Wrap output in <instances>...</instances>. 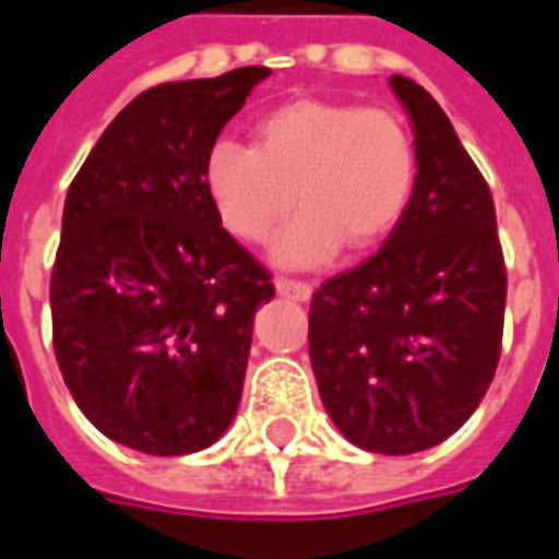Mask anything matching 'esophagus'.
Segmentation results:
<instances>
[{
	"label": "esophagus",
	"instance_id": "obj_1",
	"mask_svg": "<svg viewBox=\"0 0 559 559\" xmlns=\"http://www.w3.org/2000/svg\"><path fill=\"white\" fill-rule=\"evenodd\" d=\"M275 290L281 293V296H293V299H299V301H308L311 299V293H313V284L311 281H299V278H275Z\"/></svg>",
	"mask_w": 559,
	"mask_h": 559
}]
</instances>
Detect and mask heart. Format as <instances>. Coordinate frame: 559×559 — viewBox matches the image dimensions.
I'll return each mask as SVG.
<instances>
[{
    "label": "heart",
    "mask_w": 559,
    "mask_h": 559,
    "mask_svg": "<svg viewBox=\"0 0 559 559\" xmlns=\"http://www.w3.org/2000/svg\"><path fill=\"white\" fill-rule=\"evenodd\" d=\"M204 183L227 230L246 242L269 239L299 195L305 206L275 254L313 266L394 230L415 195L417 144L396 111L299 97L260 115L254 144L218 139Z\"/></svg>",
    "instance_id": "heart-1"
}]
</instances>
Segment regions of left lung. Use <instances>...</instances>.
Listing matches in <instances>:
<instances>
[{
	"instance_id": "obj_1",
	"label": "left lung",
	"mask_w": 559,
	"mask_h": 559,
	"mask_svg": "<svg viewBox=\"0 0 559 559\" xmlns=\"http://www.w3.org/2000/svg\"><path fill=\"white\" fill-rule=\"evenodd\" d=\"M391 85L415 123V195L376 254L313 293L308 343L343 436L403 456L453 436L489 391L507 266L489 183L444 109L408 76Z\"/></svg>"
}]
</instances>
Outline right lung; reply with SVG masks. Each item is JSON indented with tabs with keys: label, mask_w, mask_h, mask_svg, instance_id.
Instances as JSON below:
<instances>
[{
	"label": "right lung",
	"mask_w": 559,
	"mask_h": 559,
	"mask_svg": "<svg viewBox=\"0 0 559 559\" xmlns=\"http://www.w3.org/2000/svg\"><path fill=\"white\" fill-rule=\"evenodd\" d=\"M269 68L142 91L73 177L49 278L52 349L94 427L151 456L237 415L272 272L222 227L206 153Z\"/></svg>",
	"instance_id": "obj_1"
}]
</instances>
